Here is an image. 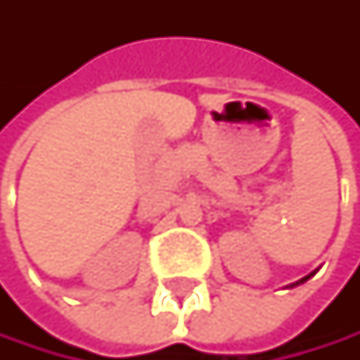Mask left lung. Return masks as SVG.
Returning <instances> with one entry per match:
<instances>
[{
    "instance_id": "left-lung-1",
    "label": "left lung",
    "mask_w": 360,
    "mask_h": 360,
    "mask_svg": "<svg viewBox=\"0 0 360 360\" xmlns=\"http://www.w3.org/2000/svg\"><path fill=\"white\" fill-rule=\"evenodd\" d=\"M315 272H317V270H315ZM315 272H311V274H307V276H302L300 281H296V283H292V285H287V287H289V289H292V287H296V285H302V283H307V281H309V278H311V276H313Z\"/></svg>"
}]
</instances>
